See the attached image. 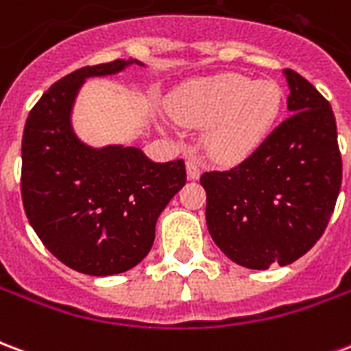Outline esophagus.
Masks as SVG:
<instances>
[{
    "instance_id": "1",
    "label": "esophagus",
    "mask_w": 351,
    "mask_h": 351,
    "mask_svg": "<svg viewBox=\"0 0 351 351\" xmlns=\"http://www.w3.org/2000/svg\"><path fill=\"white\" fill-rule=\"evenodd\" d=\"M186 171H188V178L190 180H197L199 176H201V167H199V163L193 158L186 161Z\"/></svg>"
}]
</instances>
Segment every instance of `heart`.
I'll return each instance as SVG.
<instances>
[{"mask_svg":"<svg viewBox=\"0 0 351 351\" xmlns=\"http://www.w3.org/2000/svg\"><path fill=\"white\" fill-rule=\"evenodd\" d=\"M169 114L190 128H205L201 146L210 160L248 158L276 123L282 90L272 80L220 73L186 82L167 101Z\"/></svg>","mask_w":351,"mask_h":351,"instance_id":"heart-1","label":"heart"}]
</instances>
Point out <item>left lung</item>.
<instances>
[{"label": "left lung", "instance_id": "1", "mask_svg": "<svg viewBox=\"0 0 351 351\" xmlns=\"http://www.w3.org/2000/svg\"><path fill=\"white\" fill-rule=\"evenodd\" d=\"M291 116L243 163L203 173L206 228L231 261L265 271L293 263L324 235L342 182L337 122L308 80L284 69Z\"/></svg>", "mask_w": 351, "mask_h": 351}]
</instances>
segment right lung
Instances as JSON below:
<instances>
[{"label": "right lung", "mask_w": 351, "mask_h": 351, "mask_svg": "<svg viewBox=\"0 0 351 351\" xmlns=\"http://www.w3.org/2000/svg\"><path fill=\"white\" fill-rule=\"evenodd\" d=\"M138 60L88 65L54 82L29 110L22 137V203L41 243L73 271L110 276L150 252L156 221L186 184L182 160L156 163L135 146L93 148L73 130L71 112L90 77Z\"/></svg>", "instance_id": "1"}]
</instances>
